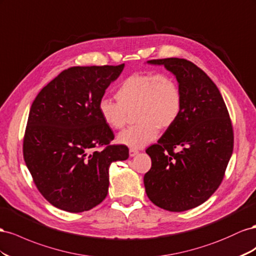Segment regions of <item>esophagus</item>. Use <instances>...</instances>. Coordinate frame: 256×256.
Instances as JSON below:
<instances>
[{
  "instance_id": "1",
  "label": "esophagus",
  "mask_w": 256,
  "mask_h": 256,
  "mask_svg": "<svg viewBox=\"0 0 256 256\" xmlns=\"http://www.w3.org/2000/svg\"><path fill=\"white\" fill-rule=\"evenodd\" d=\"M138 150H136V149H133V148H130V156H135L136 154H138Z\"/></svg>"
}]
</instances>
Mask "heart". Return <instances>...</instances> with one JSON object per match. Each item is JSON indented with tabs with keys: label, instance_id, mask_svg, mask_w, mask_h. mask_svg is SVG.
Listing matches in <instances>:
<instances>
[{
	"label": "heart",
	"instance_id": "obj_1",
	"mask_svg": "<svg viewBox=\"0 0 256 256\" xmlns=\"http://www.w3.org/2000/svg\"><path fill=\"white\" fill-rule=\"evenodd\" d=\"M116 102L102 98L98 112L107 126L121 130L135 112L136 126L118 136L120 144L142 148L156 140L158 130L172 126L182 109V93L172 77L158 72L134 74L124 79L116 91Z\"/></svg>",
	"mask_w": 256,
	"mask_h": 256
}]
</instances>
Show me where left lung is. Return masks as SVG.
Instances as JSON below:
<instances>
[{"label": "left lung", "mask_w": 256, "mask_h": 256, "mask_svg": "<svg viewBox=\"0 0 256 256\" xmlns=\"http://www.w3.org/2000/svg\"><path fill=\"white\" fill-rule=\"evenodd\" d=\"M148 63L164 65L176 76L182 109L146 150L152 162L144 177L146 193L158 207L181 212L202 205L221 184L234 148L232 126L220 91L194 63L179 58Z\"/></svg>", "instance_id": "1"}]
</instances>
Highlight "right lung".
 Segmentation results:
<instances>
[{
	"mask_svg": "<svg viewBox=\"0 0 256 256\" xmlns=\"http://www.w3.org/2000/svg\"><path fill=\"white\" fill-rule=\"evenodd\" d=\"M124 64L74 66L40 90L28 114L24 158L36 188L51 205L88 211L105 200L109 166L128 158L124 144H110L112 128L98 103Z\"/></svg>",
	"mask_w": 256,
	"mask_h": 256,
	"instance_id": "add662e5",
	"label": "right lung"
}]
</instances>
